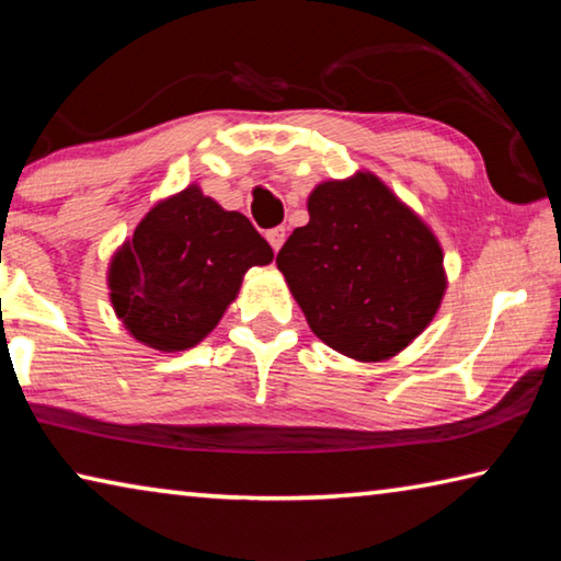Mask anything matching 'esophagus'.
<instances>
[{
    "label": "esophagus",
    "instance_id": "esophagus-1",
    "mask_svg": "<svg viewBox=\"0 0 561 561\" xmlns=\"http://www.w3.org/2000/svg\"><path fill=\"white\" fill-rule=\"evenodd\" d=\"M267 240H270V244H272V250L279 252L284 240H287V230H284V227H274V230L267 232Z\"/></svg>",
    "mask_w": 561,
    "mask_h": 561
}]
</instances>
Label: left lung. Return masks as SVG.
<instances>
[{
	"label": "left lung",
	"instance_id": "obj_1",
	"mask_svg": "<svg viewBox=\"0 0 561 561\" xmlns=\"http://www.w3.org/2000/svg\"><path fill=\"white\" fill-rule=\"evenodd\" d=\"M307 210L277 254L307 324L364 364L401 354L448 287L438 237L368 170L319 183Z\"/></svg>",
	"mask_w": 561,
	"mask_h": 561
}]
</instances>
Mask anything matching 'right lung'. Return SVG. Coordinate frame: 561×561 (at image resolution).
Here are the masks:
<instances>
[{"label":"right lung","instance_id":"add662e5","mask_svg":"<svg viewBox=\"0 0 561 561\" xmlns=\"http://www.w3.org/2000/svg\"><path fill=\"white\" fill-rule=\"evenodd\" d=\"M272 260L242 213L187 185L150 207L113 252L108 297L133 339L175 354L201 344L237 299L247 270Z\"/></svg>","mask_w":561,"mask_h":561}]
</instances>
